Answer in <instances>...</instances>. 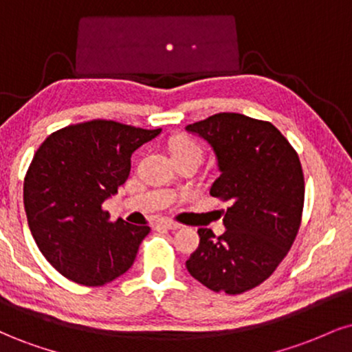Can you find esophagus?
I'll use <instances>...</instances> for the list:
<instances>
[{"mask_svg": "<svg viewBox=\"0 0 352 352\" xmlns=\"http://www.w3.org/2000/svg\"><path fill=\"white\" fill-rule=\"evenodd\" d=\"M157 225H159V227L167 228V230H179L180 228V223H175V221H172V220H159L157 221Z\"/></svg>", "mask_w": 352, "mask_h": 352, "instance_id": "obj_1", "label": "esophagus"}]
</instances>
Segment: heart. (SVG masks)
I'll list each match as a JSON object with an SVG mask.
<instances>
[{
	"instance_id": "b5f03b06",
	"label": "heart",
	"mask_w": 352,
	"mask_h": 352,
	"mask_svg": "<svg viewBox=\"0 0 352 352\" xmlns=\"http://www.w3.org/2000/svg\"><path fill=\"white\" fill-rule=\"evenodd\" d=\"M170 151L173 159H182V157H197V159L201 160V155H204V151H201V145L197 142L195 139L187 135L177 137V139L172 140Z\"/></svg>"
}]
</instances>
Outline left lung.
<instances>
[{
    "label": "left lung",
    "mask_w": 352,
    "mask_h": 352,
    "mask_svg": "<svg viewBox=\"0 0 352 352\" xmlns=\"http://www.w3.org/2000/svg\"><path fill=\"white\" fill-rule=\"evenodd\" d=\"M210 144L220 177L210 195L228 201L220 236L200 228L188 273L217 293L240 294L272 276L301 225L305 177L300 157L265 120L220 112L187 125Z\"/></svg>",
    "instance_id": "obj_1"
}]
</instances>
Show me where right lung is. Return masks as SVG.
I'll use <instances>...</instances> for the list:
<instances>
[{"instance_id": "obj_1", "label": "right lung", "mask_w": 352, "mask_h": 352, "mask_svg": "<svg viewBox=\"0 0 352 352\" xmlns=\"http://www.w3.org/2000/svg\"><path fill=\"white\" fill-rule=\"evenodd\" d=\"M162 132L89 120L52 132L24 177L28 225L39 252L67 280L102 286L134 263L147 225L109 221L102 204L131 172V157Z\"/></svg>"}]
</instances>
